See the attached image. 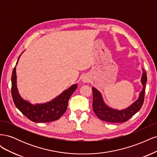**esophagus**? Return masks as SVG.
<instances>
[{
  "instance_id": "34e87169",
  "label": "esophagus",
  "mask_w": 157,
  "mask_h": 157,
  "mask_svg": "<svg viewBox=\"0 0 157 157\" xmlns=\"http://www.w3.org/2000/svg\"><path fill=\"white\" fill-rule=\"evenodd\" d=\"M89 80H90L89 77H88V76H86V75H84V77H82V81L84 83L88 82L89 81Z\"/></svg>"
}]
</instances>
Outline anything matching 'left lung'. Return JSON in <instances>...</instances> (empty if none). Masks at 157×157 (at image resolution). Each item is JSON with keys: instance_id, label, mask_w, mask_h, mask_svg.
<instances>
[{"instance_id": "1", "label": "left lung", "mask_w": 157, "mask_h": 157, "mask_svg": "<svg viewBox=\"0 0 157 157\" xmlns=\"http://www.w3.org/2000/svg\"><path fill=\"white\" fill-rule=\"evenodd\" d=\"M143 70V73H142L141 82L143 88L140 93L139 98L131 105L124 109L118 110V109H113L107 105L103 101L100 92L96 88L92 87V108L95 114L99 119L113 123L124 122L129 120L132 116H134L137 111H140L144 103L145 84L147 82V73L145 70Z\"/></svg>"}]
</instances>
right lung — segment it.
<instances>
[{
	"label": "right lung",
	"instance_id": "obj_1",
	"mask_svg": "<svg viewBox=\"0 0 157 157\" xmlns=\"http://www.w3.org/2000/svg\"><path fill=\"white\" fill-rule=\"evenodd\" d=\"M20 57L18 58L16 65L18 63ZM16 71V67L15 66L12 75V96L16 107L22 113L23 115L31 121L38 123L50 122L59 119L67 110L69 99L75 90L77 89V84L72 85L68 89L64 90L58 96L48 102L36 103L34 105L23 99L19 94L16 84L17 76Z\"/></svg>",
	"mask_w": 157,
	"mask_h": 157
}]
</instances>
